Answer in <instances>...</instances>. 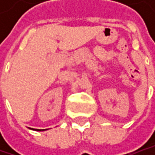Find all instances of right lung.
Returning <instances> with one entry per match:
<instances>
[{
    "label": "right lung",
    "mask_w": 155,
    "mask_h": 155,
    "mask_svg": "<svg viewBox=\"0 0 155 155\" xmlns=\"http://www.w3.org/2000/svg\"><path fill=\"white\" fill-rule=\"evenodd\" d=\"M33 130H37V131H43V130H45V129H36V128H34Z\"/></svg>",
    "instance_id": "right-lung-1"
}]
</instances>
